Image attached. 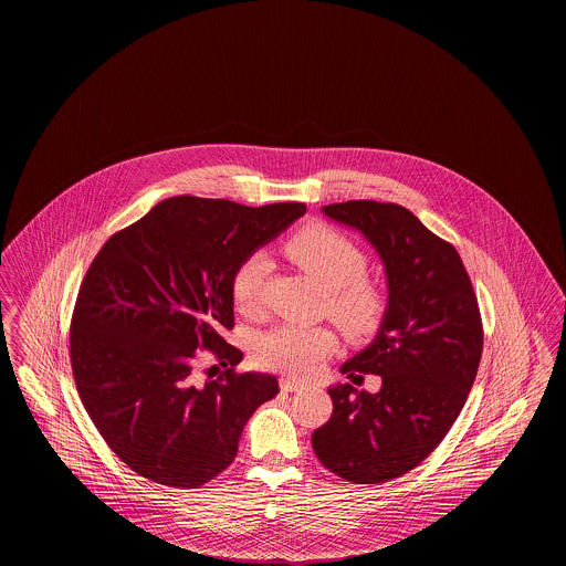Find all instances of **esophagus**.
<instances>
[{
  "mask_svg": "<svg viewBox=\"0 0 566 566\" xmlns=\"http://www.w3.org/2000/svg\"><path fill=\"white\" fill-rule=\"evenodd\" d=\"M302 387H304V384L296 379V377H281V389L283 391H297Z\"/></svg>",
  "mask_w": 566,
  "mask_h": 566,
  "instance_id": "34e87169",
  "label": "esophagus"
}]
</instances>
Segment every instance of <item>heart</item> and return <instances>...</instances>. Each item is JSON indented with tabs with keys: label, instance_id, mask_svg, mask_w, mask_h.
<instances>
[{
	"label": "heart",
	"instance_id": "obj_1",
	"mask_svg": "<svg viewBox=\"0 0 566 566\" xmlns=\"http://www.w3.org/2000/svg\"><path fill=\"white\" fill-rule=\"evenodd\" d=\"M287 253L327 294V313L349 336L375 332L386 315V296L364 281L366 258L343 234L313 226L287 242ZM270 260L264 251L251 253L232 276V297L242 313H255ZM334 336L326 327L281 324L258 338L255 356L260 364L297 377L313 375L332 352Z\"/></svg>",
	"mask_w": 566,
	"mask_h": 566
}]
</instances>
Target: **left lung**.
I'll return each instance as SVG.
<instances>
[{
	"label": "left lung",
	"mask_w": 566,
	"mask_h": 566,
	"mask_svg": "<svg viewBox=\"0 0 566 566\" xmlns=\"http://www.w3.org/2000/svg\"><path fill=\"white\" fill-rule=\"evenodd\" d=\"M322 212L377 251L387 306L373 343L340 366L354 384L379 375V391L329 387L334 411L313 449L334 475L386 483L423 462L467 402L483 347L475 292L458 251L411 210L349 200Z\"/></svg>",
	"instance_id": "obj_1"
}]
</instances>
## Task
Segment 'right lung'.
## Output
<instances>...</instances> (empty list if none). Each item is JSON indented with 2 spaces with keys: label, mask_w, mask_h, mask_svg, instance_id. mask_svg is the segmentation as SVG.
<instances>
[{
  "label": "right lung",
  "mask_w": 566,
  "mask_h": 566,
  "mask_svg": "<svg viewBox=\"0 0 566 566\" xmlns=\"http://www.w3.org/2000/svg\"><path fill=\"white\" fill-rule=\"evenodd\" d=\"M304 212L177 196L91 262L72 315V373L91 421L138 475L200 488L234 462L244 423L279 394L276 377L234 370L242 354L221 334L234 326L237 269ZM198 348L227 368L217 380L195 379Z\"/></svg>",
  "instance_id": "right-lung-1"
}]
</instances>
